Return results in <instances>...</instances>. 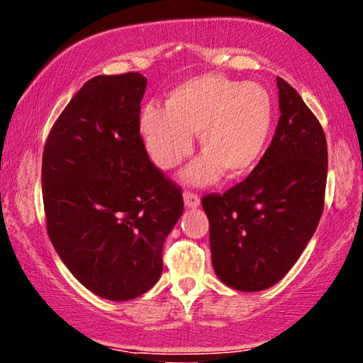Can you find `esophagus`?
<instances>
[{
	"mask_svg": "<svg viewBox=\"0 0 363 363\" xmlns=\"http://www.w3.org/2000/svg\"><path fill=\"white\" fill-rule=\"evenodd\" d=\"M183 199H185V206L186 208H198L201 204V199L196 193L193 191H185L183 193Z\"/></svg>",
	"mask_w": 363,
	"mask_h": 363,
	"instance_id": "1",
	"label": "esophagus"
}]
</instances>
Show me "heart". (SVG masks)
Wrapping results in <instances>:
<instances>
[{
	"label": "heart",
	"instance_id": "1",
	"mask_svg": "<svg viewBox=\"0 0 363 363\" xmlns=\"http://www.w3.org/2000/svg\"><path fill=\"white\" fill-rule=\"evenodd\" d=\"M274 126V102L258 84L220 74L189 77L165 100V108L146 105L139 130L150 159L162 169L180 165L199 133L203 155L182 174L191 185H211L248 175L266 152Z\"/></svg>",
	"mask_w": 363,
	"mask_h": 363
}]
</instances>
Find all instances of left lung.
<instances>
[{"label":"left lung","mask_w":363,"mask_h":363,"mask_svg":"<svg viewBox=\"0 0 363 363\" xmlns=\"http://www.w3.org/2000/svg\"><path fill=\"white\" fill-rule=\"evenodd\" d=\"M277 89L281 118L263 159L243 182L201 201L216 274L243 292L264 291L291 271L325 206V131L282 77Z\"/></svg>","instance_id":"1"}]
</instances>
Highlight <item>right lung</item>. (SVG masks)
<instances>
[{
    "label": "right lung",
    "instance_id": "1",
    "mask_svg": "<svg viewBox=\"0 0 363 363\" xmlns=\"http://www.w3.org/2000/svg\"><path fill=\"white\" fill-rule=\"evenodd\" d=\"M147 79L96 76L50 131L42 159L47 232L61 261L99 297L123 302L162 274L182 189L150 162L139 133Z\"/></svg>",
    "mask_w": 363,
    "mask_h": 363
}]
</instances>
